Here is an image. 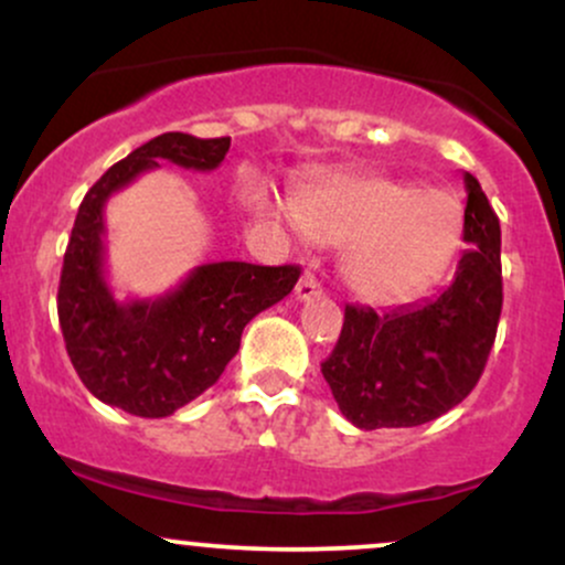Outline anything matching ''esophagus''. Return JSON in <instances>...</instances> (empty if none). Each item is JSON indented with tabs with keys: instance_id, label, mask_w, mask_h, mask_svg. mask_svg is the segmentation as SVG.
<instances>
[{
	"instance_id": "esophagus-1",
	"label": "esophagus",
	"mask_w": 565,
	"mask_h": 565,
	"mask_svg": "<svg viewBox=\"0 0 565 565\" xmlns=\"http://www.w3.org/2000/svg\"><path fill=\"white\" fill-rule=\"evenodd\" d=\"M295 295H297V300H300V302L316 300V297H321V284L316 281L313 274H305L300 281H297Z\"/></svg>"
}]
</instances>
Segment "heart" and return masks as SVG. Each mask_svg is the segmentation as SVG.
<instances>
[{"mask_svg": "<svg viewBox=\"0 0 565 565\" xmlns=\"http://www.w3.org/2000/svg\"><path fill=\"white\" fill-rule=\"evenodd\" d=\"M300 225L345 246L342 281L366 302H401L436 284L462 242V210L449 193L385 174H348L316 188Z\"/></svg>", "mask_w": 565, "mask_h": 565, "instance_id": "1", "label": "heart"}]
</instances>
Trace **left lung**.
I'll return each mask as SVG.
<instances>
[{"label":"left lung","instance_id":"left-lung-1","mask_svg":"<svg viewBox=\"0 0 565 565\" xmlns=\"http://www.w3.org/2000/svg\"><path fill=\"white\" fill-rule=\"evenodd\" d=\"M465 191L468 249L436 300L387 313L345 305L340 340L321 374L348 423L361 430L433 423L481 380L502 313V231L470 172Z\"/></svg>","mask_w":565,"mask_h":565}]
</instances>
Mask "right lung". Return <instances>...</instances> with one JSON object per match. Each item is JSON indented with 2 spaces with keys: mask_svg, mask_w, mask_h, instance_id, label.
Listing matches in <instances>:
<instances>
[{
  "mask_svg": "<svg viewBox=\"0 0 565 565\" xmlns=\"http://www.w3.org/2000/svg\"><path fill=\"white\" fill-rule=\"evenodd\" d=\"M231 138L164 132L103 174L76 212L57 287L68 359L89 393L135 417H170L225 372L244 327L295 289L297 265L206 263L153 300H116L106 278V201L142 172L172 161L212 172Z\"/></svg>",
  "mask_w": 565,
  "mask_h": 565,
  "instance_id": "add662e5",
  "label": "right lung"
}]
</instances>
